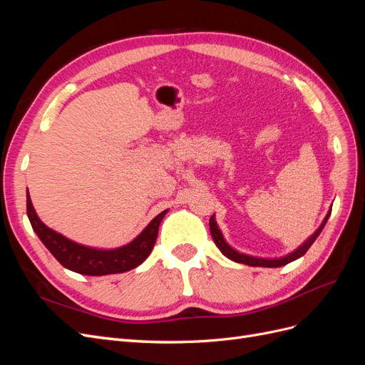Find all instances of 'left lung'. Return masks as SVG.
Instances as JSON below:
<instances>
[{"mask_svg":"<svg viewBox=\"0 0 365 365\" xmlns=\"http://www.w3.org/2000/svg\"><path fill=\"white\" fill-rule=\"evenodd\" d=\"M330 213H332V210H329V213L326 215V217H324V220H323V224L318 227V230L315 231V233H314L311 237H309L302 247H298L295 251H292L291 254H288V256L280 257V259H259V257L247 256V254L237 252L236 250L231 248V247L227 244V242H225L222 233H220V230H219V227H217V224H216L215 215H213L212 217H210V224H208V225H210V233H212V237H213V240H215L216 247L220 250V252H222L225 257L231 259L233 262H237V263H245V264H248V267L279 268V267H283V264H288V263L297 260L298 257L304 256L306 251H307L309 248H311V245L314 244L315 239L319 236V233H322V230L324 228V225H326V222H327V219H329Z\"/></svg>","mask_w":365,"mask_h":365,"instance_id":"1","label":"left lung"}]
</instances>
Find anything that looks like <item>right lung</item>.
Masks as SVG:
<instances>
[{"instance_id":"right-lung-1","label":"right lung","mask_w":365,"mask_h":365,"mask_svg":"<svg viewBox=\"0 0 365 365\" xmlns=\"http://www.w3.org/2000/svg\"><path fill=\"white\" fill-rule=\"evenodd\" d=\"M165 213H168V210L153 217L150 224L130 244L115 250H97L76 244V242L48 228L38 217L27 190V216L35 233L62 267L83 275H108L137 268L148 259L153 245H155L158 228Z\"/></svg>"}]
</instances>
